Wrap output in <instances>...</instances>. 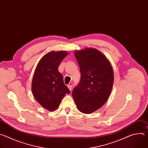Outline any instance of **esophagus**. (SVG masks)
<instances>
[{
  "instance_id": "1",
  "label": "esophagus",
  "mask_w": 148,
  "mask_h": 148,
  "mask_svg": "<svg viewBox=\"0 0 148 148\" xmlns=\"http://www.w3.org/2000/svg\"><path fill=\"white\" fill-rule=\"evenodd\" d=\"M67 87H68V88H69V90H70V91H71V90H72V88H73V83H72V82H70V83L68 84Z\"/></svg>"
}]
</instances>
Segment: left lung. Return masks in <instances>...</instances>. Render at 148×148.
I'll use <instances>...</instances> for the list:
<instances>
[{
    "mask_svg": "<svg viewBox=\"0 0 148 148\" xmlns=\"http://www.w3.org/2000/svg\"><path fill=\"white\" fill-rule=\"evenodd\" d=\"M81 79L72 92L78 110L91 114L100 108L108 99L113 86L114 72L111 63L94 49L76 51Z\"/></svg>",
    "mask_w": 148,
    "mask_h": 148,
    "instance_id": "1",
    "label": "left lung"
}]
</instances>
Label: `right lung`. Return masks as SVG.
Masks as SVG:
<instances>
[{
    "instance_id": "1",
    "label": "right lung",
    "mask_w": 148,
    "mask_h": 148,
    "mask_svg": "<svg viewBox=\"0 0 148 148\" xmlns=\"http://www.w3.org/2000/svg\"><path fill=\"white\" fill-rule=\"evenodd\" d=\"M68 52L51 51L41 58L36 69L32 89L36 101L46 110H56L66 94L70 91L65 85L58 67Z\"/></svg>"
}]
</instances>
